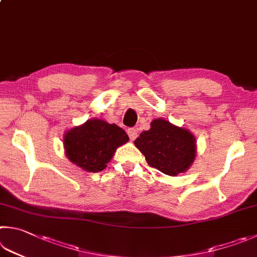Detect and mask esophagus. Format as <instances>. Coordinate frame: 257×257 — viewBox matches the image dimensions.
<instances>
[{"instance_id":"obj_1","label":"esophagus","mask_w":257,"mask_h":257,"mask_svg":"<svg viewBox=\"0 0 257 257\" xmlns=\"http://www.w3.org/2000/svg\"><path fill=\"white\" fill-rule=\"evenodd\" d=\"M128 136L130 141H135L137 138V129L136 128H129L128 129Z\"/></svg>"}]
</instances>
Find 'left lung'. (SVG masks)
<instances>
[{"instance_id":"obj_1","label":"left lung","mask_w":257,"mask_h":257,"mask_svg":"<svg viewBox=\"0 0 257 257\" xmlns=\"http://www.w3.org/2000/svg\"><path fill=\"white\" fill-rule=\"evenodd\" d=\"M147 164L166 175L183 173L195 157V138L189 130L163 119L152 121L151 129L135 141Z\"/></svg>"}]
</instances>
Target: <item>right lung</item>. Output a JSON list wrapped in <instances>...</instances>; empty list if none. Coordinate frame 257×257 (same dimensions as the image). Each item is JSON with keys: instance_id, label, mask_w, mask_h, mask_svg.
Listing matches in <instances>:
<instances>
[{"instance_id": "obj_1", "label": "right lung", "mask_w": 257, "mask_h": 257, "mask_svg": "<svg viewBox=\"0 0 257 257\" xmlns=\"http://www.w3.org/2000/svg\"><path fill=\"white\" fill-rule=\"evenodd\" d=\"M129 141L122 128L104 120L92 119L65 135L64 147L69 161L92 173L104 170L115 149Z\"/></svg>"}]
</instances>
